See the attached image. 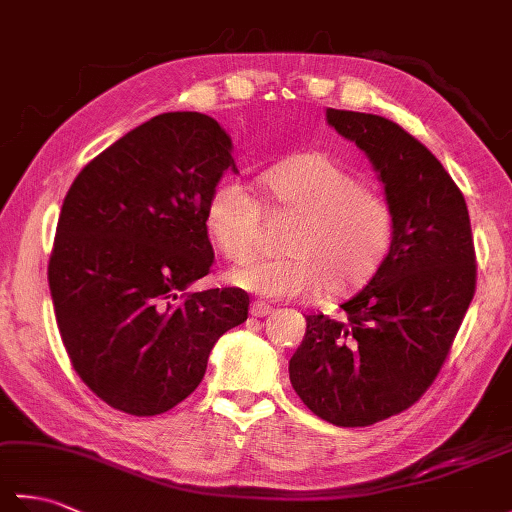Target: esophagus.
<instances>
[{
  "mask_svg": "<svg viewBox=\"0 0 512 512\" xmlns=\"http://www.w3.org/2000/svg\"><path fill=\"white\" fill-rule=\"evenodd\" d=\"M273 312V308L268 306V303H264V301H253L250 303V314H253V317H268V314Z\"/></svg>",
  "mask_w": 512,
  "mask_h": 512,
  "instance_id": "esophagus-1",
  "label": "esophagus"
}]
</instances>
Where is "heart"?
Masks as SVG:
<instances>
[{"label": "heart", "mask_w": 512, "mask_h": 512, "mask_svg": "<svg viewBox=\"0 0 512 512\" xmlns=\"http://www.w3.org/2000/svg\"><path fill=\"white\" fill-rule=\"evenodd\" d=\"M275 209L297 215L284 257H255L228 270L235 288L266 299L343 295L372 277L394 242V211L378 191L325 154L290 158L264 173ZM206 233L228 259L248 257L262 231V206L237 180L213 189Z\"/></svg>", "instance_id": "1"}]
</instances>
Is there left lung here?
<instances>
[{"label": "left lung", "instance_id": "8db88e82", "mask_svg": "<svg viewBox=\"0 0 512 512\" xmlns=\"http://www.w3.org/2000/svg\"><path fill=\"white\" fill-rule=\"evenodd\" d=\"M325 121L365 151L394 211L385 262L345 319L308 314L290 383L336 427H367L409 409L447 361L475 295V248L464 195L440 160L383 116L332 110Z\"/></svg>", "mask_w": 512, "mask_h": 512}]
</instances>
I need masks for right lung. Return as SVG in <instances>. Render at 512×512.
Wrapping results in <instances>:
<instances>
[{"mask_svg":"<svg viewBox=\"0 0 512 512\" xmlns=\"http://www.w3.org/2000/svg\"><path fill=\"white\" fill-rule=\"evenodd\" d=\"M233 143L215 118L169 112L83 167L65 195L48 281L61 339L107 405L156 416L204 378L213 345L248 317L239 288L189 292L209 275L204 211Z\"/></svg>","mask_w":512,"mask_h":512,"instance_id":"1","label":"right lung"}]
</instances>
